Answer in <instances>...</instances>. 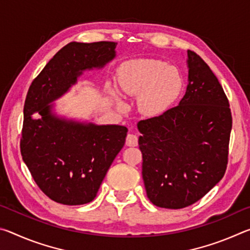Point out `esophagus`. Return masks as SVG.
Wrapping results in <instances>:
<instances>
[{
	"instance_id": "34e87169",
	"label": "esophagus",
	"mask_w": 250,
	"mask_h": 250,
	"mask_svg": "<svg viewBox=\"0 0 250 250\" xmlns=\"http://www.w3.org/2000/svg\"><path fill=\"white\" fill-rule=\"evenodd\" d=\"M125 145L128 146H138V137L133 133H128L126 135Z\"/></svg>"
}]
</instances>
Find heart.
<instances>
[{"mask_svg":"<svg viewBox=\"0 0 250 250\" xmlns=\"http://www.w3.org/2000/svg\"><path fill=\"white\" fill-rule=\"evenodd\" d=\"M120 90L126 96H139V107L146 116L156 117L167 111L183 91L184 79L176 67L153 58L125 62L118 69ZM109 92L120 107H125L120 92L110 86Z\"/></svg>","mask_w":250,"mask_h":250,"instance_id":"1","label":"heart"}]
</instances>
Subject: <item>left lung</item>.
<instances>
[{
  "label": "left lung",
  "instance_id": "8db88e82",
  "mask_svg": "<svg viewBox=\"0 0 250 250\" xmlns=\"http://www.w3.org/2000/svg\"><path fill=\"white\" fill-rule=\"evenodd\" d=\"M188 84L179 105L141 120L142 177L155 206L180 209L223 179L231 131L229 103L208 65L188 50Z\"/></svg>",
  "mask_w": 250,
  "mask_h": 250
}]
</instances>
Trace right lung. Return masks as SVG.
Returning <instances> with one entry per match:
<instances>
[{"instance_id": "right-lung-1", "label": "right lung", "mask_w": 250, "mask_h": 250, "mask_svg": "<svg viewBox=\"0 0 250 250\" xmlns=\"http://www.w3.org/2000/svg\"><path fill=\"white\" fill-rule=\"evenodd\" d=\"M116 46L115 42H71L55 54L27 91L21 153L42 192L61 204L94 200L128 129L59 118L49 104L77 83L83 70L112 61Z\"/></svg>"}]
</instances>
